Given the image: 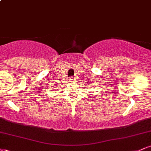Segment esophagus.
<instances>
[{
    "mask_svg": "<svg viewBox=\"0 0 151 151\" xmlns=\"http://www.w3.org/2000/svg\"><path fill=\"white\" fill-rule=\"evenodd\" d=\"M69 81H70V82H71V83L74 82V78L73 77H70V78H69Z\"/></svg>",
    "mask_w": 151,
    "mask_h": 151,
    "instance_id": "obj_1",
    "label": "esophagus"
}]
</instances>
